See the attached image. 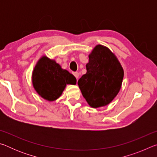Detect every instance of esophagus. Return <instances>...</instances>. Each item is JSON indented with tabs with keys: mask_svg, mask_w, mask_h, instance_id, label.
<instances>
[{
	"mask_svg": "<svg viewBox=\"0 0 157 157\" xmlns=\"http://www.w3.org/2000/svg\"><path fill=\"white\" fill-rule=\"evenodd\" d=\"M73 75L75 77L76 79H77V80H78V79L79 78V73L78 72H73Z\"/></svg>",
	"mask_w": 157,
	"mask_h": 157,
	"instance_id": "34e87169",
	"label": "esophagus"
}]
</instances>
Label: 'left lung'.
Segmentation results:
<instances>
[{"instance_id":"left-lung-1","label":"left lung","mask_w":157,"mask_h":157,"mask_svg":"<svg viewBox=\"0 0 157 157\" xmlns=\"http://www.w3.org/2000/svg\"><path fill=\"white\" fill-rule=\"evenodd\" d=\"M86 73L78 82L82 94L93 108L107 105L121 88L124 71L108 48L98 45L89 56Z\"/></svg>"}]
</instances>
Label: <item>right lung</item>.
I'll return each mask as SVG.
<instances>
[{"instance_id":"right-lung-1","label":"right lung","mask_w":157,"mask_h":157,"mask_svg":"<svg viewBox=\"0 0 157 157\" xmlns=\"http://www.w3.org/2000/svg\"><path fill=\"white\" fill-rule=\"evenodd\" d=\"M76 82L75 76L46 56L39 60L33 73L34 89L41 97L48 101L57 100L66 84H75Z\"/></svg>"}]
</instances>
